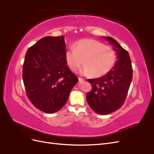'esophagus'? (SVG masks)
Masks as SVG:
<instances>
[{
  "label": "esophagus",
  "mask_w": 154,
  "mask_h": 154,
  "mask_svg": "<svg viewBox=\"0 0 154 154\" xmlns=\"http://www.w3.org/2000/svg\"><path fill=\"white\" fill-rule=\"evenodd\" d=\"M78 80H79V82H83V81H84L85 80H84V79H83V78H78Z\"/></svg>",
  "instance_id": "obj_1"
}]
</instances>
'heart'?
<instances>
[{"instance_id": "heart-1", "label": "heart", "mask_w": 154, "mask_h": 154, "mask_svg": "<svg viewBox=\"0 0 154 154\" xmlns=\"http://www.w3.org/2000/svg\"><path fill=\"white\" fill-rule=\"evenodd\" d=\"M116 55L114 49L92 39H82L75 44V49L70 48L66 53L69 68L75 71L84 62L80 71L84 75L94 78L104 76L113 67Z\"/></svg>"}]
</instances>
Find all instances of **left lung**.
<instances>
[{"mask_svg":"<svg viewBox=\"0 0 154 154\" xmlns=\"http://www.w3.org/2000/svg\"><path fill=\"white\" fill-rule=\"evenodd\" d=\"M113 46L117 61L103 76L88 79L92 89L87 94L88 105L97 114H110L119 109L127 96L132 80V67L128 53L115 39L103 36Z\"/></svg>","mask_w":154,"mask_h":154,"instance_id":"8db88e82","label":"left lung"}]
</instances>
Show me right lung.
<instances>
[{"label":"right lung","mask_w":154,"mask_h":154,"mask_svg":"<svg viewBox=\"0 0 154 154\" xmlns=\"http://www.w3.org/2000/svg\"><path fill=\"white\" fill-rule=\"evenodd\" d=\"M65 37L45 36L27 51L22 78L31 103L54 113L67 103L78 78L67 66Z\"/></svg>","instance_id":"1"}]
</instances>
